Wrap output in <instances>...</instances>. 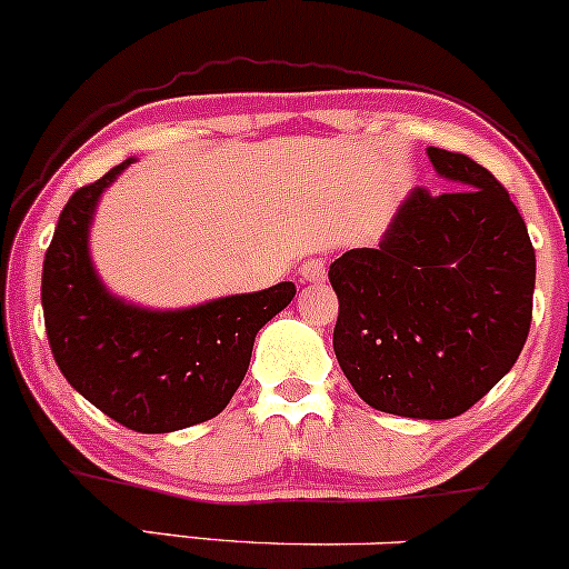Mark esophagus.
Instances as JSON below:
<instances>
[{"label": "esophagus", "mask_w": 569, "mask_h": 569, "mask_svg": "<svg viewBox=\"0 0 569 569\" xmlns=\"http://www.w3.org/2000/svg\"><path fill=\"white\" fill-rule=\"evenodd\" d=\"M301 279L303 282H322L325 279V260L311 258L301 266Z\"/></svg>", "instance_id": "34e87169"}]
</instances>
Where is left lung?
I'll return each mask as SVG.
<instances>
[{"label": "left lung", "mask_w": 569, "mask_h": 569, "mask_svg": "<svg viewBox=\"0 0 569 569\" xmlns=\"http://www.w3.org/2000/svg\"><path fill=\"white\" fill-rule=\"evenodd\" d=\"M451 188H413L379 247L330 263L336 360L376 411L451 419L476 406L525 349L535 250L519 209L462 152L427 147Z\"/></svg>", "instance_id": "8db88e82"}]
</instances>
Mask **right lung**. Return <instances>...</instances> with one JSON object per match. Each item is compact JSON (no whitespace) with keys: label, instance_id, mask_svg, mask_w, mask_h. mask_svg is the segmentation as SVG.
Returning <instances> with one entry per match:
<instances>
[{"label":"right lung","instance_id":"add662e5","mask_svg":"<svg viewBox=\"0 0 569 569\" xmlns=\"http://www.w3.org/2000/svg\"><path fill=\"white\" fill-rule=\"evenodd\" d=\"M126 158L67 201L42 263V311L63 379L88 403L137 432H174L217 417L250 368L254 336L296 296V284L147 309L110 292L91 260L101 193Z\"/></svg>","mask_w":569,"mask_h":569}]
</instances>
